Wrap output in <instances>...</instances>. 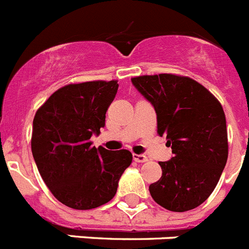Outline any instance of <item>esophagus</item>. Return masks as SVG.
<instances>
[{"label":"esophagus","mask_w":249,"mask_h":249,"mask_svg":"<svg viewBox=\"0 0 249 249\" xmlns=\"http://www.w3.org/2000/svg\"><path fill=\"white\" fill-rule=\"evenodd\" d=\"M133 160H135L136 162H138V163H142V162H147L148 158H147L144 155H137V153H133Z\"/></svg>","instance_id":"esophagus-1"}]
</instances>
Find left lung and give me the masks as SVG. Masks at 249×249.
<instances>
[{
    "mask_svg": "<svg viewBox=\"0 0 249 249\" xmlns=\"http://www.w3.org/2000/svg\"><path fill=\"white\" fill-rule=\"evenodd\" d=\"M155 107L157 133L173 157L160 162L162 176L149 184L160 206L186 212L203 203L218 183L228 158L226 114L208 89L187 76L151 74L131 78Z\"/></svg>",
    "mask_w": 249,
    "mask_h": 249,
    "instance_id": "left-lung-1",
    "label": "left lung"
}]
</instances>
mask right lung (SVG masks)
<instances>
[{
	"instance_id": "add662e5",
	"label": "right lung",
	"mask_w": 249,
	"mask_h": 249,
	"mask_svg": "<svg viewBox=\"0 0 249 249\" xmlns=\"http://www.w3.org/2000/svg\"><path fill=\"white\" fill-rule=\"evenodd\" d=\"M117 89L116 80L70 83L51 94L35 114V162L51 193L70 208L92 210L111 201L132 163L127 149H97L91 142L105 126Z\"/></svg>"
}]
</instances>
